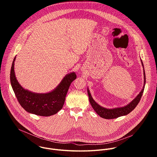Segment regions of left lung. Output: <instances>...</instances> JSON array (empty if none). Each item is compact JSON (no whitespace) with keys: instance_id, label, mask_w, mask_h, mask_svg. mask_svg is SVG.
<instances>
[{"instance_id":"left-lung-1","label":"left lung","mask_w":157,"mask_h":157,"mask_svg":"<svg viewBox=\"0 0 157 157\" xmlns=\"http://www.w3.org/2000/svg\"><path fill=\"white\" fill-rule=\"evenodd\" d=\"M142 61V64L144 68V84L143 86V89L140 92V93L136 96V98L133 99L129 104L127 105L124 106V107H116V108H113V109H107L104 107L101 106L99 104H98L92 98L91 94L90 93V91L89 90V88L87 87V94L89 96V102H90V104L94 110L96 111V113L102 118L106 119H116L121 116H125L129 114L130 112H132L134 109L136 108V107L137 105L139 102H140V100L142 98V96L144 93V88H145V85L146 82V79H145V70H144V66Z\"/></svg>"}]
</instances>
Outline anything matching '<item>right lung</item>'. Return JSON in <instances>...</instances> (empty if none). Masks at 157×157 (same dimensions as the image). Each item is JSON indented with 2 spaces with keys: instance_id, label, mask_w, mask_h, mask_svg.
<instances>
[{
  "instance_id": "add662e5",
  "label": "right lung",
  "mask_w": 157,
  "mask_h": 157,
  "mask_svg": "<svg viewBox=\"0 0 157 157\" xmlns=\"http://www.w3.org/2000/svg\"><path fill=\"white\" fill-rule=\"evenodd\" d=\"M10 70V82L16 98L27 112L40 116H50L60 110L71 82L76 78L75 72L67 74L53 91L47 93H36L24 89L18 82L14 71V63Z\"/></svg>"
}]
</instances>
